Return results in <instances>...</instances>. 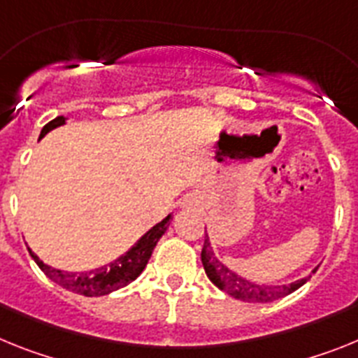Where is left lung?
<instances>
[{
  "label": "left lung",
  "instance_id": "1",
  "mask_svg": "<svg viewBox=\"0 0 358 358\" xmlns=\"http://www.w3.org/2000/svg\"><path fill=\"white\" fill-rule=\"evenodd\" d=\"M201 263H203L207 278L220 290H223L234 299L247 301V303H268V301L273 299H281V297L292 294V292H295L308 281V278H304L299 279V281L290 282V285H281V287H266V285H256V282L247 281L236 272L227 268L222 261L216 259L207 236H205L203 248H201Z\"/></svg>",
  "mask_w": 358,
  "mask_h": 358
}]
</instances>
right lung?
Wrapping results in <instances>:
<instances>
[{
    "label": "right lung",
    "instance_id": "add662e5",
    "mask_svg": "<svg viewBox=\"0 0 358 358\" xmlns=\"http://www.w3.org/2000/svg\"><path fill=\"white\" fill-rule=\"evenodd\" d=\"M63 124L64 117H57V119L50 120V122L43 127L39 138H43V136L48 131H52L54 127L63 126ZM169 222L171 214L167 217H164L160 223H157L151 231L145 232V234L142 236L126 254H124V256L111 261L110 265L90 270V272H64V270L52 268V266L45 265L30 248L29 250L30 256H32L34 261L39 265V268H41L52 281H55L57 285L66 288V290L76 292V294L86 295V297H99V295L111 294V292L126 287V285H129V282L135 281V279L141 275L142 270L148 265L149 257L153 254L155 247H157L158 239H160L162 236H164V232L167 231Z\"/></svg>",
    "mask_w": 358,
    "mask_h": 358
}]
</instances>
